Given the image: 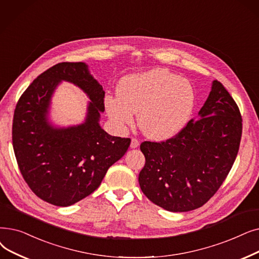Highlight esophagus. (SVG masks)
Instances as JSON below:
<instances>
[{
  "instance_id": "34e87169",
  "label": "esophagus",
  "mask_w": 259,
  "mask_h": 259,
  "mask_svg": "<svg viewBox=\"0 0 259 259\" xmlns=\"http://www.w3.org/2000/svg\"><path fill=\"white\" fill-rule=\"evenodd\" d=\"M139 146H140V141L138 139H132L131 140V145H130L131 148H133V149L134 148H138Z\"/></svg>"
}]
</instances>
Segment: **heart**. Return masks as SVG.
Returning a JSON list of instances; mask_svg holds the SVG:
<instances>
[{
  "mask_svg": "<svg viewBox=\"0 0 259 259\" xmlns=\"http://www.w3.org/2000/svg\"><path fill=\"white\" fill-rule=\"evenodd\" d=\"M196 104L193 85L163 69L123 77L117 97L105 100L109 117L118 127L131 125L133 115L146 137L166 141L177 137L188 123Z\"/></svg>",
  "mask_w": 259,
  "mask_h": 259,
  "instance_id": "1",
  "label": "heart"
}]
</instances>
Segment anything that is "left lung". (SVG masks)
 <instances>
[{
	"label": "left lung",
	"instance_id": "1",
	"mask_svg": "<svg viewBox=\"0 0 259 259\" xmlns=\"http://www.w3.org/2000/svg\"><path fill=\"white\" fill-rule=\"evenodd\" d=\"M241 133L237 104L220 81L213 80L197 120H189L172 139L141 144L146 160L139 175L142 192L169 211L201 207L228 177Z\"/></svg>",
	"mask_w": 259,
	"mask_h": 259
}]
</instances>
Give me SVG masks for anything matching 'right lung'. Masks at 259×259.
I'll return each mask as SVG.
<instances>
[{
  "mask_svg": "<svg viewBox=\"0 0 259 259\" xmlns=\"http://www.w3.org/2000/svg\"><path fill=\"white\" fill-rule=\"evenodd\" d=\"M79 86L92 102L81 125L52 126L47 118L54 89L62 80ZM105 91L83 62H61L39 75L21 95L13 122V146L20 171L43 201L70 206L98 188L109 167L131 140L112 137L99 125Z\"/></svg>",
  "mask_w": 259,
  "mask_h": 259,
  "instance_id": "right-lung-1",
  "label": "right lung"
}]
</instances>
